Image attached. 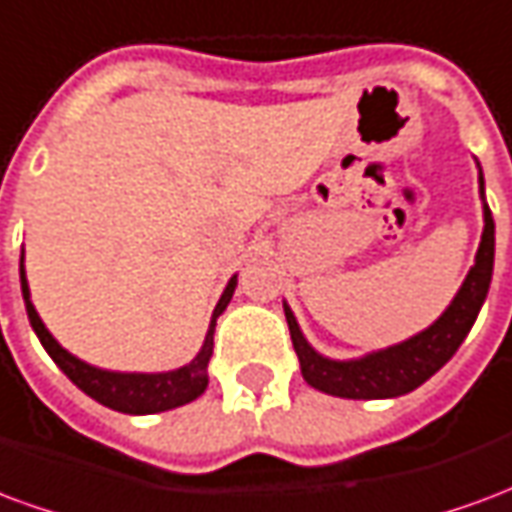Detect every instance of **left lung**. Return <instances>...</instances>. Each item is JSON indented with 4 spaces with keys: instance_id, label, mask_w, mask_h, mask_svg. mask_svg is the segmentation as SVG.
Instances as JSON below:
<instances>
[{
    "instance_id": "left-lung-1",
    "label": "left lung",
    "mask_w": 512,
    "mask_h": 512,
    "mask_svg": "<svg viewBox=\"0 0 512 512\" xmlns=\"http://www.w3.org/2000/svg\"><path fill=\"white\" fill-rule=\"evenodd\" d=\"M483 189V175H480ZM494 274V216L485 205V227L480 238V249L474 257L472 271L463 279L458 296L452 299L447 312L430 329L406 343L392 345L386 351L370 354L356 362H332L315 354L310 343L304 340L299 323L285 304V318L290 326V340L301 362V376L307 384L321 389L326 395L351 397V400H381V397L406 395L419 384H425L436 370L447 365L452 354L461 348L466 334L477 321V312L488 296Z\"/></svg>"
}]
</instances>
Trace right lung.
<instances>
[{
  "instance_id": "1",
  "label": "right lung",
  "mask_w": 512,
  "mask_h": 512,
  "mask_svg": "<svg viewBox=\"0 0 512 512\" xmlns=\"http://www.w3.org/2000/svg\"><path fill=\"white\" fill-rule=\"evenodd\" d=\"M235 277L227 282L222 299L216 304L211 318V329L208 337L202 343V351L197 359H191L189 365L172 370V373H156V376H145V373H109V370H98V367L84 365L82 359L71 356L62 348L49 329L43 326L38 318V312L29 301V285L27 274H24V255H21V293H24V304H27V315L32 329L38 334V340L43 348L49 351V356L57 362L65 376L71 378L73 384L82 389L84 395H90L98 400L101 406L115 408L123 414H156V411H169L178 408L183 403H191L194 397H200L208 386V359L213 354V329H216V318L222 315L224 307L230 304L235 290Z\"/></svg>"
}]
</instances>
